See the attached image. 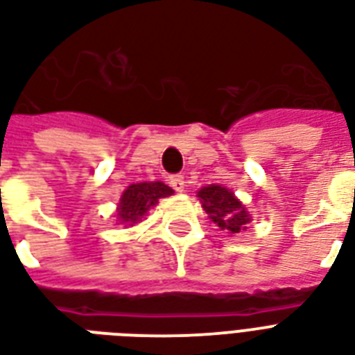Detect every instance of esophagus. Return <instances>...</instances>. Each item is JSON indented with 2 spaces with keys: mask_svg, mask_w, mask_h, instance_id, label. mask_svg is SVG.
Wrapping results in <instances>:
<instances>
[{
  "mask_svg": "<svg viewBox=\"0 0 355 355\" xmlns=\"http://www.w3.org/2000/svg\"><path fill=\"white\" fill-rule=\"evenodd\" d=\"M185 178H183V175H172V178H170V185H172V189H174L175 192H183L185 191Z\"/></svg>",
  "mask_w": 355,
  "mask_h": 355,
  "instance_id": "obj_1",
  "label": "esophagus"
}]
</instances>
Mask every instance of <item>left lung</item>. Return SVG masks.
I'll use <instances>...</instances> for the list:
<instances>
[{
    "mask_svg": "<svg viewBox=\"0 0 355 355\" xmlns=\"http://www.w3.org/2000/svg\"><path fill=\"white\" fill-rule=\"evenodd\" d=\"M203 211L211 220L226 233H241L252 220L243 202L230 189L222 185H207L198 191Z\"/></svg>",
    "mask_w": 355,
    "mask_h": 355,
    "instance_id": "8db88e82",
    "label": "left lung"
}]
</instances>
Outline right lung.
Masks as SVG:
<instances>
[{
  "label": "right lung",
  "instance_id": "add662e5",
  "mask_svg": "<svg viewBox=\"0 0 355 355\" xmlns=\"http://www.w3.org/2000/svg\"><path fill=\"white\" fill-rule=\"evenodd\" d=\"M174 191L163 181H142L133 183L122 192L120 203L116 207V224L129 227L139 224L148 211L157 205L161 198L172 196Z\"/></svg>",
  "mask_w": 355,
  "mask_h": 355
}]
</instances>
